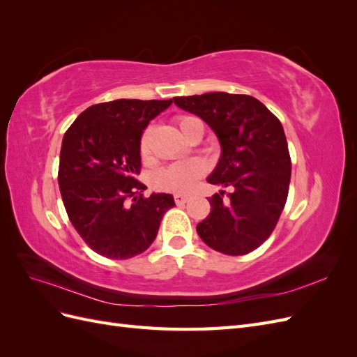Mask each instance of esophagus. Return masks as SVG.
Here are the masks:
<instances>
[{"mask_svg":"<svg viewBox=\"0 0 357 357\" xmlns=\"http://www.w3.org/2000/svg\"><path fill=\"white\" fill-rule=\"evenodd\" d=\"M174 201H176V204L181 205V204H185V202L189 201V197L188 195H181V193H177V195H174Z\"/></svg>","mask_w":357,"mask_h":357,"instance_id":"34e87169","label":"esophagus"}]
</instances>
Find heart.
I'll use <instances>...</instances> for the list:
<instances>
[{"label": "heart", "mask_w": 357, "mask_h": 357, "mask_svg": "<svg viewBox=\"0 0 357 357\" xmlns=\"http://www.w3.org/2000/svg\"><path fill=\"white\" fill-rule=\"evenodd\" d=\"M198 117L193 116H180L177 117V126L185 135V138L189 137L192 125L198 122ZM139 152L143 156L149 153V134L146 132L139 143ZM208 165L207 162L199 158H192L188 160H180L169 164L164 168H160L155 177L153 183L155 186L160 190H167L172 193H188L197 185V181L207 172Z\"/></svg>", "instance_id": "heart-1"}]
</instances>
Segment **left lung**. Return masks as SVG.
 Here are the masks:
<instances>
[{
	"mask_svg": "<svg viewBox=\"0 0 357 357\" xmlns=\"http://www.w3.org/2000/svg\"><path fill=\"white\" fill-rule=\"evenodd\" d=\"M218 135L222 155L207 178L229 188L208 198L211 211L197 225L201 240L229 256L247 255L268 240L287 201L291 162L278 119L250 95L208 92L176 96Z\"/></svg>",
	"mask_w": 357,
	"mask_h": 357,
	"instance_id": "left-lung-1",
	"label": "left lung"
}]
</instances>
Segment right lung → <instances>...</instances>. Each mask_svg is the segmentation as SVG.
<instances>
[{"label":"right lung","mask_w":357,"mask_h":357,"mask_svg":"<svg viewBox=\"0 0 357 357\" xmlns=\"http://www.w3.org/2000/svg\"><path fill=\"white\" fill-rule=\"evenodd\" d=\"M172 100H116L86 109L62 138L58 183L68 219L95 253L129 259L156 238L169 193L143 197L135 176L149 122Z\"/></svg>","instance_id":"obj_1"}]
</instances>
